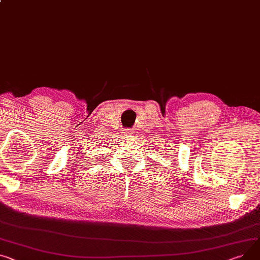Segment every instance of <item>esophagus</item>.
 <instances>
[{
    "label": "esophagus",
    "instance_id": "1",
    "mask_svg": "<svg viewBox=\"0 0 260 260\" xmlns=\"http://www.w3.org/2000/svg\"><path fill=\"white\" fill-rule=\"evenodd\" d=\"M132 132H133V131H131L129 128H125V129H124V134H125V135H131Z\"/></svg>",
    "mask_w": 260,
    "mask_h": 260
}]
</instances>
